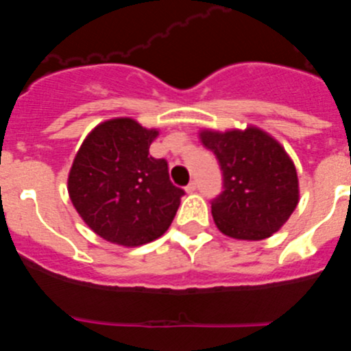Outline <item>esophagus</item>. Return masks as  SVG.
I'll return each mask as SVG.
<instances>
[{
  "label": "esophagus",
  "mask_w": 351,
  "mask_h": 351,
  "mask_svg": "<svg viewBox=\"0 0 351 351\" xmlns=\"http://www.w3.org/2000/svg\"><path fill=\"white\" fill-rule=\"evenodd\" d=\"M186 191H188V193H195V191H197V182L191 181L190 184L186 186Z\"/></svg>",
  "instance_id": "34e87169"
}]
</instances>
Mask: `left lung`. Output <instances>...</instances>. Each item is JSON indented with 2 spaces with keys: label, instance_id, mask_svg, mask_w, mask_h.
Wrapping results in <instances>:
<instances>
[{
  "label": "left lung",
  "instance_id": "obj_1",
  "mask_svg": "<svg viewBox=\"0 0 351 351\" xmlns=\"http://www.w3.org/2000/svg\"><path fill=\"white\" fill-rule=\"evenodd\" d=\"M200 141L223 172V191L210 202L219 230L241 241H262L280 230L299 204L295 165L280 142L255 126L204 130Z\"/></svg>",
  "mask_w": 351,
  "mask_h": 351
}]
</instances>
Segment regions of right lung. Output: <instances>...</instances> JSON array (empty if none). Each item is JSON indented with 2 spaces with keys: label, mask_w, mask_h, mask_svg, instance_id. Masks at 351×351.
I'll return each instance as SVG.
<instances>
[{
  "label": "right lung",
  "mask_w": 351,
  "mask_h": 351,
  "mask_svg": "<svg viewBox=\"0 0 351 351\" xmlns=\"http://www.w3.org/2000/svg\"><path fill=\"white\" fill-rule=\"evenodd\" d=\"M158 130L117 117L96 126L82 142L68 176V193L95 234L135 247L165 234L184 190L173 186L167 160L149 145Z\"/></svg>",
  "instance_id": "right-lung-1"
}]
</instances>
